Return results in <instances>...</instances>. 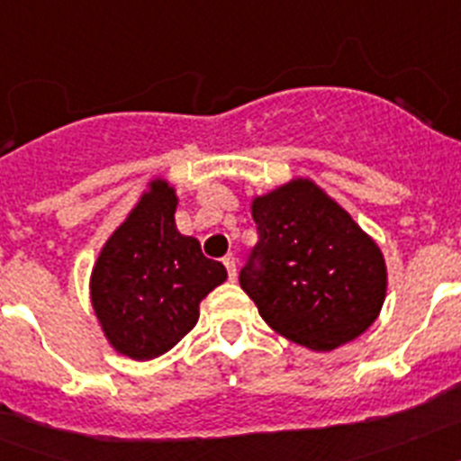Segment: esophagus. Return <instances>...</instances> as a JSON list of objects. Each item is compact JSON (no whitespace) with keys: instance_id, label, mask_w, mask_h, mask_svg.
<instances>
[{"instance_id":"34e87169","label":"esophagus","mask_w":461,"mask_h":461,"mask_svg":"<svg viewBox=\"0 0 461 461\" xmlns=\"http://www.w3.org/2000/svg\"><path fill=\"white\" fill-rule=\"evenodd\" d=\"M223 266H226L228 270V279H238V263H235V256L233 254H228L223 256Z\"/></svg>"}]
</instances>
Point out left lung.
Wrapping results in <instances>:
<instances>
[{"instance_id":"1","label":"left lung","mask_w":461,"mask_h":461,"mask_svg":"<svg viewBox=\"0 0 461 461\" xmlns=\"http://www.w3.org/2000/svg\"><path fill=\"white\" fill-rule=\"evenodd\" d=\"M258 242L240 286L286 339L332 351L376 321L385 263L369 235L313 182L295 180L251 207Z\"/></svg>"}]
</instances>
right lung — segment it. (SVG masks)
I'll list each match as a JSON object with an SVG mask.
<instances>
[{
	"label": "right lung",
	"mask_w": 461,
	"mask_h": 461,
	"mask_svg": "<svg viewBox=\"0 0 461 461\" xmlns=\"http://www.w3.org/2000/svg\"><path fill=\"white\" fill-rule=\"evenodd\" d=\"M175 191L154 182L105 242L92 272V304L105 337L133 360L170 351L198 321V304L226 267L175 228Z\"/></svg>",
	"instance_id": "add662e5"
}]
</instances>
